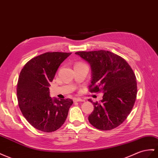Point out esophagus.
<instances>
[{
	"label": "esophagus",
	"instance_id": "obj_1",
	"mask_svg": "<svg viewBox=\"0 0 158 158\" xmlns=\"http://www.w3.org/2000/svg\"><path fill=\"white\" fill-rule=\"evenodd\" d=\"M73 101H74V102H84V100H82V99L80 98H74V99H73Z\"/></svg>",
	"mask_w": 158,
	"mask_h": 158
}]
</instances>
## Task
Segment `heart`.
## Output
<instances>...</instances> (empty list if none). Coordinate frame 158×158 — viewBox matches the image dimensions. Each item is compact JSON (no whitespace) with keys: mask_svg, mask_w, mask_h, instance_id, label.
Wrapping results in <instances>:
<instances>
[{"mask_svg":"<svg viewBox=\"0 0 158 158\" xmlns=\"http://www.w3.org/2000/svg\"><path fill=\"white\" fill-rule=\"evenodd\" d=\"M79 64H80V63H79Z\"/></svg>","mask_w":158,"mask_h":158,"instance_id":"obj_1","label":"heart"}]
</instances>
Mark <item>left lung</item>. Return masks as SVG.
Here are the masks:
<instances>
[{
    "instance_id": "left-lung-1",
    "label": "left lung",
    "mask_w": 158,
    "mask_h": 158,
    "mask_svg": "<svg viewBox=\"0 0 158 158\" xmlns=\"http://www.w3.org/2000/svg\"><path fill=\"white\" fill-rule=\"evenodd\" d=\"M91 66V93L104 92L100 103L92 102L94 111L88 120L96 128L110 130L125 121L134 107L137 82L133 70L124 59L107 50L75 53Z\"/></svg>"
}]
</instances>
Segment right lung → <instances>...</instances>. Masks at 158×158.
I'll return each instance as SVG.
<instances>
[{"label": "right lung", "instance_id": "obj_1", "mask_svg": "<svg viewBox=\"0 0 158 158\" xmlns=\"http://www.w3.org/2000/svg\"><path fill=\"white\" fill-rule=\"evenodd\" d=\"M70 54L45 52L30 60L20 72L16 88L19 108L30 124L38 130L59 129L73 104L69 98H51L48 88L60 64Z\"/></svg>", "mask_w": 158, "mask_h": 158}]
</instances>
